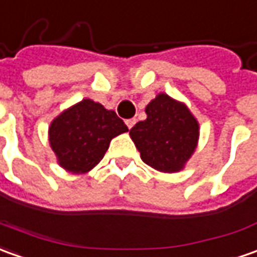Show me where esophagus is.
<instances>
[{
  "instance_id": "34e87169",
  "label": "esophagus",
  "mask_w": 257,
  "mask_h": 257,
  "mask_svg": "<svg viewBox=\"0 0 257 257\" xmlns=\"http://www.w3.org/2000/svg\"><path fill=\"white\" fill-rule=\"evenodd\" d=\"M135 122H136L135 118H131V119H126V121H125V123H126V126L131 129L132 126H134V125H135Z\"/></svg>"
}]
</instances>
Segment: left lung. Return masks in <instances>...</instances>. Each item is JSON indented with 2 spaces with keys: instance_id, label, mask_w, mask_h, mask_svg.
<instances>
[{
  "instance_id": "1",
  "label": "left lung",
  "mask_w": 257,
  "mask_h": 257,
  "mask_svg": "<svg viewBox=\"0 0 257 257\" xmlns=\"http://www.w3.org/2000/svg\"><path fill=\"white\" fill-rule=\"evenodd\" d=\"M146 119L129 131L141 159L162 173L181 172L197 149L200 123L184 102L165 92L145 108Z\"/></svg>"
}]
</instances>
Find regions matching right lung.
Here are the masks:
<instances>
[{"mask_svg":"<svg viewBox=\"0 0 257 257\" xmlns=\"http://www.w3.org/2000/svg\"><path fill=\"white\" fill-rule=\"evenodd\" d=\"M125 132L128 126L115 111L84 98L50 122L49 143L62 169L84 174L102 160L115 136Z\"/></svg>","mask_w":257,"mask_h":257,"instance_id":"right-lung-1","label":"right lung"}]
</instances>
